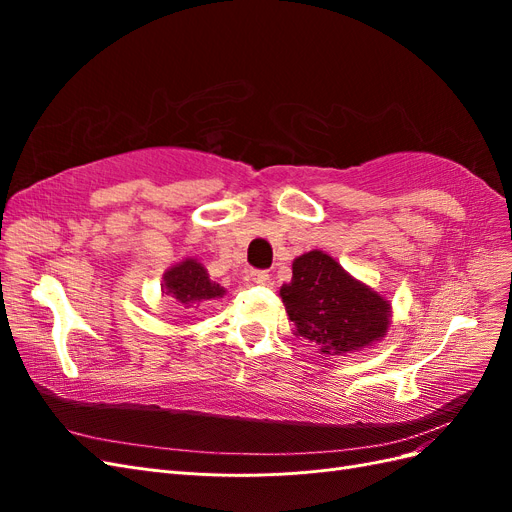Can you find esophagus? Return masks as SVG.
<instances>
[{
    "label": "esophagus",
    "instance_id": "1",
    "mask_svg": "<svg viewBox=\"0 0 512 512\" xmlns=\"http://www.w3.org/2000/svg\"><path fill=\"white\" fill-rule=\"evenodd\" d=\"M250 280L254 284L265 286V284H269V273L267 271H250Z\"/></svg>",
    "mask_w": 512,
    "mask_h": 512
}]
</instances>
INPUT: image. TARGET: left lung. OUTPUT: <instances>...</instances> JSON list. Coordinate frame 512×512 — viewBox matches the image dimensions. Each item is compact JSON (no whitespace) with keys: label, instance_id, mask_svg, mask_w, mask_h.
<instances>
[{"label":"left lung","instance_id":"1","mask_svg":"<svg viewBox=\"0 0 512 512\" xmlns=\"http://www.w3.org/2000/svg\"><path fill=\"white\" fill-rule=\"evenodd\" d=\"M280 297L297 335L318 344L322 354L346 356L389 329V303L318 250L292 262V280Z\"/></svg>","mask_w":512,"mask_h":512}]
</instances>
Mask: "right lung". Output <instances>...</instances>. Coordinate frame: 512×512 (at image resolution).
<instances>
[{"instance_id": "1", "label": "right lung", "mask_w": 512, "mask_h": 512, "mask_svg": "<svg viewBox=\"0 0 512 512\" xmlns=\"http://www.w3.org/2000/svg\"><path fill=\"white\" fill-rule=\"evenodd\" d=\"M164 294L177 299L183 305H190L196 301H209L215 297H222L224 288L209 280L205 267L200 262L188 258L181 265L168 269L164 273Z\"/></svg>"}]
</instances>
